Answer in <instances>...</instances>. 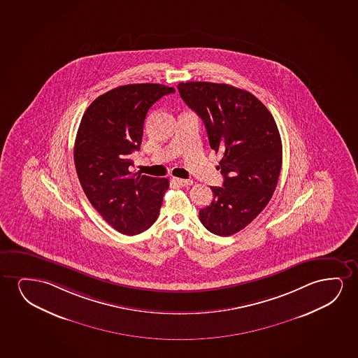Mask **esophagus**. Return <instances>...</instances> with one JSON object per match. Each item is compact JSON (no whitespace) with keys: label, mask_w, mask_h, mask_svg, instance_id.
<instances>
[{"label":"esophagus","mask_w":358,"mask_h":358,"mask_svg":"<svg viewBox=\"0 0 358 358\" xmlns=\"http://www.w3.org/2000/svg\"><path fill=\"white\" fill-rule=\"evenodd\" d=\"M172 181L177 183V185H180V186H191L193 185V181L192 180H183V178H177V177H173L172 178Z\"/></svg>","instance_id":"obj_1"}]
</instances>
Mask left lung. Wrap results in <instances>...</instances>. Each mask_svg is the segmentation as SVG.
Segmentation results:
<instances>
[{"instance_id": "1", "label": "left lung", "mask_w": 358, "mask_h": 358, "mask_svg": "<svg viewBox=\"0 0 358 358\" xmlns=\"http://www.w3.org/2000/svg\"><path fill=\"white\" fill-rule=\"evenodd\" d=\"M183 101L201 118L211 149L224 152L217 169L222 187L199 210L206 230L231 236L245 229L269 203L279 181L282 144L273 115L243 89L229 84H178Z\"/></svg>"}]
</instances>
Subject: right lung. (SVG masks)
<instances>
[{"label": "right lung", "instance_id": "add662e5", "mask_svg": "<svg viewBox=\"0 0 358 358\" xmlns=\"http://www.w3.org/2000/svg\"><path fill=\"white\" fill-rule=\"evenodd\" d=\"M175 89L162 84L121 85L100 95L85 110L74 143V165L92 206L123 235L155 222L167 178L132 175L131 154L141 149L148 110Z\"/></svg>", "mask_w": 358, "mask_h": 358}]
</instances>
